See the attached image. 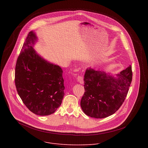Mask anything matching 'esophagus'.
I'll list each match as a JSON object with an SVG mask.
<instances>
[{
    "mask_svg": "<svg viewBox=\"0 0 148 148\" xmlns=\"http://www.w3.org/2000/svg\"><path fill=\"white\" fill-rule=\"evenodd\" d=\"M77 80L80 83V84H83L84 83V79H83V77L81 75H78L77 77Z\"/></svg>",
    "mask_w": 148,
    "mask_h": 148,
    "instance_id": "esophagus-1",
    "label": "esophagus"
}]
</instances>
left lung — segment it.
<instances>
[{
	"label": "left lung",
	"mask_w": 148,
	"mask_h": 148,
	"mask_svg": "<svg viewBox=\"0 0 148 148\" xmlns=\"http://www.w3.org/2000/svg\"><path fill=\"white\" fill-rule=\"evenodd\" d=\"M116 77L91 68L86 70L84 78L85 92L80 103L87 115L103 118L119 110L132 82V66L130 65Z\"/></svg>",
	"instance_id": "obj_1"
}]
</instances>
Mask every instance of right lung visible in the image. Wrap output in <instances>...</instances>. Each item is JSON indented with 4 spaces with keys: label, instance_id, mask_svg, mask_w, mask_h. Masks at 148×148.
Wrapping results in <instances>:
<instances>
[{
    "label": "right lung",
    "instance_id": "1",
    "mask_svg": "<svg viewBox=\"0 0 148 148\" xmlns=\"http://www.w3.org/2000/svg\"><path fill=\"white\" fill-rule=\"evenodd\" d=\"M37 37L29 33L17 58L14 81L16 90L26 107L41 116L53 114L64 95L62 71L41 58L32 46Z\"/></svg>",
    "mask_w": 148,
    "mask_h": 148
}]
</instances>
